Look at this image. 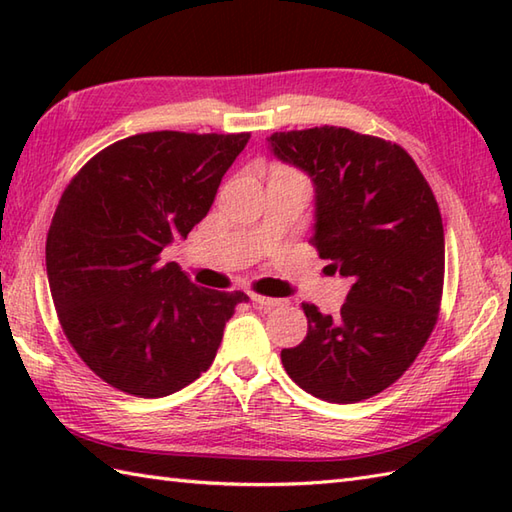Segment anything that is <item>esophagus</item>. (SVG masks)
<instances>
[{"label": "esophagus", "mask_w": 512, "mask_h": 512, "mask_svg": "<svg viewBox=\"0 0 512 512\" xmlns=\"http://www.w3.org/2000/svg\"><path fill=\"white\" fill-rule=\"evenodd\" d=\"M253 299L257 306H262V308H266V310H270V308H279V306H284V299H275V297H264V295H253L250 297Z\"/></svg>", "instance_id": "1"}]
</instances>
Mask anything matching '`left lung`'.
Masks as SVG:
<instances>
[{"instance_id": "obj_1", "label": "left lung", "mask_w": 512, "mask_h": 512, "mask_svg": "<svg viewBox=\"0 0 512 512\" xmlns=\"http://www.w3.org/2000/svg\"><path fill=\"white\" fill-rule=\"evenodd\" d=\"M270 151L314 184L312 246L352 279L341 312L303 303L308 334L281 350L288 376L328 402H358L407 372L438 321L444 228L405 149L345 127L277 132Z\"/></svg>"}]
</instances>
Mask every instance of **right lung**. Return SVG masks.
<instances>
[{
    "label": "right lung",
    "mask_w": 512,
    "mask_h": 512,
    "mask_svg": "<svg viewBox=\"0 0 512 512\" xmlns=\"http://www.w3.org/2000/svg\"><path fill=\"white\" fill-rule=\"evenodd\" d=\"M250 134L147 132L96 154L54 211L46 270L61 328L105 383L140 398L211 367L244 292L200 288L160 253L215 200Z\"/></svg>",
    "instance_id": "1"
}]
</instances>
